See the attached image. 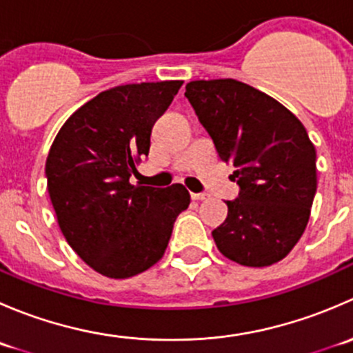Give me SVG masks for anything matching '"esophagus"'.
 Here are the masks:
<instances>
[{"label":"esophagus","mask_w":353,"mask_h":353,"mask_svg":"<svg viewBox=\"0 0 353 353\" xmlns=\"http://www.w3.org/2000/svg\"><path fill=\"white\" fill-rule=\"evenodd\" d=\"M191 198L196 199V201H201V199L208 198V194H206V193H191Z\"/></svg>","instance_id":"obj_1"}]
</instances>
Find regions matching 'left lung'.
Segmentation results:
<instances>
[{"mask_svg":"<svg viewBox=\"0 0 353 353\" xmlns=\"http://www.w3.org/2000/svg\"><path fill=\"white\" fill-rule=\"evenodd\" d=\"M184 95L239 184L225 222L212 232L216 248L244 266L280 261L304 234L318 184L316 148L304 124L232 78L190 81Z\"/></svg>","mask_w":353,"mask_h":353,"instance_id":"obj_1","label":"left lung"}]
</instances>
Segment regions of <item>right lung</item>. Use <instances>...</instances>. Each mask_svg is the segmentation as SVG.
Masks as SVG:
<instances>
[{
  "label": "right lung",
  "instance_id": "add662e5",
  "mask_svg": "<svg viewBox=\"0 0 353 353\" xmlns=\"http://www.w3.org/2000/svg\"><path fill=\"white\" fill-rule=\"evenodd\" d=\"M183 81L130 83L101 92L74 110L46 160L59 229L90 268L109 279L145 272L165 252L177 215L190 206L183 184L133 186L148 157L155 121Z\"/></svg>",
  "mask_w": 353,
  "mask_h": 353
}]
</instances>
